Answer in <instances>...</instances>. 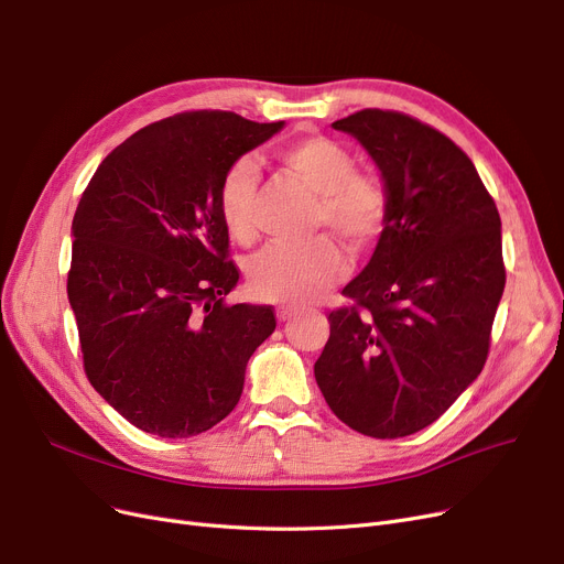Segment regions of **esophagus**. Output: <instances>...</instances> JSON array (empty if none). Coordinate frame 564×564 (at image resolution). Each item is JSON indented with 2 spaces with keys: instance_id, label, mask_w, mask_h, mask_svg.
Segmentation results:
<instances>
[{
  "instance_id": "obj_1",
  "label": "esophagus",
  "mask_w": 564,
  "mask_h": 564,
  "mask_svg": "<svg viewBox=\"0 0 564 564\" xmlns=\"http://www.w3.org/2000/svg\"><path fill=\"white\" fill-rule=\"evenodd\" d=\"M275 314H278V322H291L299 314V310L296 307H289V305H280Z\"/></svg>"
}]
</instances>
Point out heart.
<instances>
[{"mask_svg": "<svg viewBox=\"0 0 564 564\" xmlns=\"http://www.w3.org/2000/svg\"><path fill=\"white\" fill-rule=\"evenodd\" d=\"M284 171L319 196L314 231L340 238L364 254L377 245L391 221V194L381 180L358 173L354 154L333 139L307 137L280 150ZM259 171L252 160H236L221 175L217 208L224 229L236 240L254 238ZM345 259L330 238L305 247L270 245L247 268L252 296L280 305H307L345 275Z\"/></svg>", "mask_w": 564, "mask_h": 564, "instance_id": "b5f03b06", "label": "heart"}]
</instances>
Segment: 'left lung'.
<instances>
[{"label": "left lung", "instance_id": "left-lung-1", "mask_svg": "<svg viewBox=\"0 0 564 564\" xmlns=\"http://www.w3.org/2000/svg\"><path fill=\"white\" fill-rule=\"evenodd\" d=\"M368 150L391 194L370 263L328 314L314 379L351 431L395 440L437 421L479 377L507 273L502 221L469 156L398 110L333 122Z\"/></svg>", "mask_w": 564, "mask_h": 564}]
</instances>
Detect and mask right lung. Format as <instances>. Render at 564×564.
<instances>
[{"mask_svg": "<svg viewBox=\"0 0 564 564\" xmlns=\"http://www.w3.org/2000/svg\"><path fill=\"white\" fill-rule=\"evenodd\" d=\"M284 122L189 110L152 122L99 164L72 224L66 280L89 384L160 437L206 433L238 404L245 368L275 330L238 282L221 175Z\"/></svg>", "mask_w": 564, "mask_h": 564, "instance_id": "obj_1", "label": "right lung"}]
</instances>
